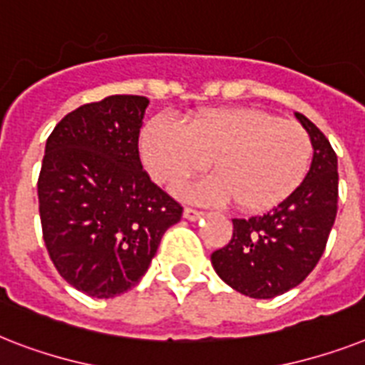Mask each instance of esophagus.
Returning a JSON list of instances; mask_svg holds the SVG:
<instances>
[{"mask_svg":"<svg viewBox=\"0 0 365 365\" xmlns=\"http://www.w3.org/2000/svg\"><path fill=\"white\" fill-rule=\"evenodd\" d=\"M183 217L189 219V221H197V219L202 217V212H198V210L189 208V206H187V208L183 210Z\"/></svg>","mask_w":365,"mask_h":365,"instance_id":"obj_1","label":"esophagus"}]
</instances>
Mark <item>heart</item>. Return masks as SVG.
Segmentation results:
<instances>
[{
	"label": "heart",
	"mask_w": 365,
	"mask_h": 365,
	"mask_svg": "<svg viewBox=\"0 0 365 365\" xmlns=\"http://www.w3.org/2000/svg\"><path fill=\"white\" fill-rule=\"evenodd\" d=\"M311 138L300 123L257 108H215L187 127L155 115L140 135V157L161 183H180L213 165L206 182L182 187L200 202H230L264 212L285 200L306 176Z\"/></svg>",
	"instance_id": "b5f03b06"
}]
</instances>
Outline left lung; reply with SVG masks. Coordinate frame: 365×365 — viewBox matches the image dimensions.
I'll return each instance as SVG.
<instances>
[{
  "label": "left lung",
  "instance_id": "1",
  "mask_svg": "<svg viewBox=\"0 0 365 365\" xmlns=\"http://www.w3.org/2000/svg\"><path fill=\"white\" fill-rule=\"evenodd\" d=\"M313 161L304 182L285 200L250 219H232V240L212 253L217 275L250 298L268 300L294 289L324 253L337 213V155L304 114Z\"/></svg>",
  "mask_w": 365,
  "mask_h": 365
}]
</instances>
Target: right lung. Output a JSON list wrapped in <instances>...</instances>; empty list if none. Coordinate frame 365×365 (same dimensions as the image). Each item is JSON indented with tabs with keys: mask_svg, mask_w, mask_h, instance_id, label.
<instances>
[{
	"mask_svg": "<svg viewBox=\"0 0 365 365\" xmlns=\"http://www.w3.org/2000/svg\"><path fill=\"white\" fill-rule=\"evenodd\" d=\"M150 101L110 96L69 112L50 133L38 174L43 238L56 269L93 298H114L148 272L183 208L142 168Z\"/></svg>",
	"mask_w": 365,
	"mask_h": 365,
	"instance_id": "1",
	"label": "right lung"
}]
</instances>
